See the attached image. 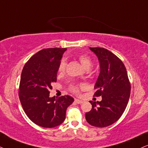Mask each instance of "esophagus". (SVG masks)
Segmentation results:
<instances>
[{
    "mask_svg": "<svg viewBox=\"0 0 148 148\" xmlns=\"http://www.w3.org/2000/svg\"><path fill=\"white\" fill-rule=\"evenodd\" d=\"M75 101L77 103H79V104H81V103H83V101L82 100H80V99H75Z\"/></svg>",
    "mask_w": 148,
    "mask_h": 148,
    "instance_id": "obj_1",
    "label": "esophagus"
}]
</instances>
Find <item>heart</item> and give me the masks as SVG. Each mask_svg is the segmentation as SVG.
Masks as SVG:
<instances>
[{
	"mask_svg": "<svg viewBox=\"0 0 148 148\" xmlns=\"http://www.w3.org/2000/svg\"><path fill=\"white\" fill-rule=\"evenodd\" d=\"M78 60H79L80 63L82 64V65L83 66V67L86 70H88L92 66V60L86 55H80V56H78ZM66 60L63 59L61 60L60 62L59 67H58V71H59L60 73L62 74L64 73L66 70ZM85 86L84 84H80V85H72L71 86V90L72 92H75V93H77L79 92V89L84 88Z\"/></svg>",
	"mask_w": 148,
	"mask_h": 148,
	"instance_id": "obj_1",
	"label": "heart"
}]
</instances>
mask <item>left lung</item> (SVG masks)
Here are the masks:
<instances>
[{
	"instance_id": "1",
	"label": "left lung",
	"mask_w": 148,
	"mask_h": 148,
	"mask_svg": "<svg viewBox=\"0 0 148 148\" xmlns=\"http://www.w3.org/2000/svg\"><path fill=\"white\" fill-rule=\"evenodd\" d=\"M89 49L99 62L94 96H101L102 100L97 103L90 101L92 109L86 113V119L93 126L107 127L117 121L125 111L130 95V83L126 69L117 56L104 48Z\"/></svg>"
}]
</instances>
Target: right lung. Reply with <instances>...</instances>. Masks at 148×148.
I'll use <instances>...</instances> for the list:
<instances>
[{"label": "right lung", "mask_w": 148, "mask_h": 148, "mask_svg": "<svg viewBox=\"0 0 148 148\" xmlns=\"http://www.w3.org/2000/svg\"><path fill=\"white\" fill-rule=\"evenodd\" d=\"M67 49H45L34 54L24 66L19 86V98L27 116L43 127L63 123L67 108L74 101L69 95L50 97L51 84L57 81L60 60Z\"/></svg>", "instance_id": "add662e5"}]
</instances>
